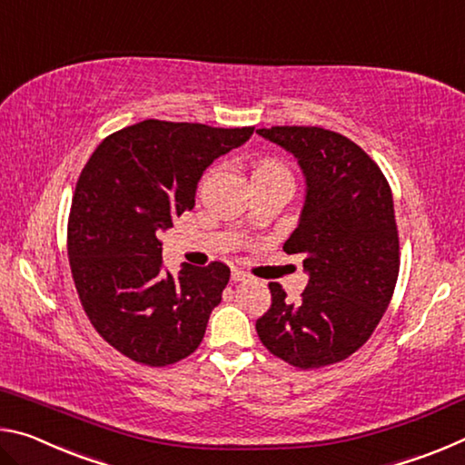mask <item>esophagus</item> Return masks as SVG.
<instances>
[{"label":"esophagus","mask_w":465,"mask_h":465,"mask_svg":"<svg viewBox=\"0 0 465 465\" xmlns=\"http://www.w3.org/2000/svg\"><path fill=\"white\" fill-rule=\"evenodd\" d=\"M232 279H233V281H238V282H240V281H250V274H248L246 271L233 269V271H232Z\"/></svg>","instance_id":"obj_1"}]
</instances>
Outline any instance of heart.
I'll return each instance as SVG.
<instances>
[{
  "label": "heart",
  "mask_w": 465,
  "mask_h": 465,
  "mask_svg": "<svg viewBox=\"0 0 465 465\" xmlns=\"http://www.w3.org/2000/svg\"><path fill=\"white\" fill-rule=\"evenodd\" d=\"M258 178H289V172L282 168L279 162L262 160L256 163L254 174H252V180H258Z\"/></svg>",
  "instance_id": "obj_1"
}]
</instances>
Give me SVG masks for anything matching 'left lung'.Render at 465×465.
Wrapping results in <instances>:
<instances>
[{"label": "left lung", "mask_w": 465, "mask_h": 465, "mask_svg": "<svg viewBox=\"0 0 465 465\" xmlns=\"http://www.w3.org/2000/svg\"><path fill=\"white\" fill-rule=\"evenodd\" d=\"M258 135L297 157L305 203L282 250L303 254L308 287L297 303L271 282V310L256 332L274 357L299 369L349 359L388 310L400 271L391 188L380 166L341 133L271 127Z\"/></svg>", "instance_id": "8db88e82"}]
</instances>
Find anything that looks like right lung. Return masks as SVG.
<instances>
[{"label":"right lung","mask_w":465,"mask_h":465,"mask_svg":"<svg viewBox=\"0 0 465 465\" xmlns=\"http://www.w3.org/2000/svg\"><path fill=\"white\" fill-rule=\"evenodd\" d=\"M254 127L143 121L108 135L75 184L67 223L72 277L85 316L121 355L166 367L199 349L230 281L223 262L162 264V232L194 207L213 160Z\"/></svg>","instance_id":"add662e5"}]
</instances>
